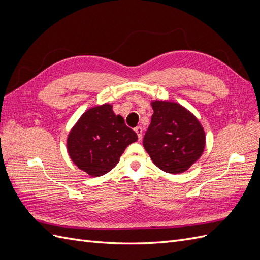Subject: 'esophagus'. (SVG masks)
<instances>
[{"label":"esophagus","mask_w":260,"mask_h":260,"mask_svg":"<svg viewBox=\"0 0 260 260\" xmlns=\"http://www.w3.org/2000/svg\"><path fill=\"white\" fill-rule=\"evenodd\" d=\"M135 131L137 132V135H138L139 140H142V133H143L142 128H141V127H137V128L135 129Z\"/></svg>","instance_id":"obj_1"}]
</instances>
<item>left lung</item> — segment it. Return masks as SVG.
<instances>
[{
  "instance_id": "left-lung-1",
  "label": "left lung",
  "mask_w": 260,
  "mask_h": 260,
  "mask_svg": "<svg viewBox=\"0 0 260 260\" xmlns=\"http://www.w3.org/2000/svg\"><path fill=\"white\" fill-rule=\"evenodd\" d=\"M153 116L143 146L157 167L168 174L186 171L202 156L205 131L191 112L175 102H152Z\"/></svg>"
}]
</instances>
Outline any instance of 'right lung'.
I'll list each match as a JSON object with an SVG mask.
<instances>
[{"instance_id": "obj_1", "label": "right lung", "mask_w": 260, "mask_h": 260, "mask_svg": "<svg viewBox=\"0 0 260 260\" xmlns=\"http://www.w3.org/2000/svg\"><path fill=\"white\" fill-rule=\"evenodd\" d=\"M138 140L111 104L88 109L70 130L67 151L77 167L92 177L111 171L125 147Z\"/></svg>"}]
</instances>
